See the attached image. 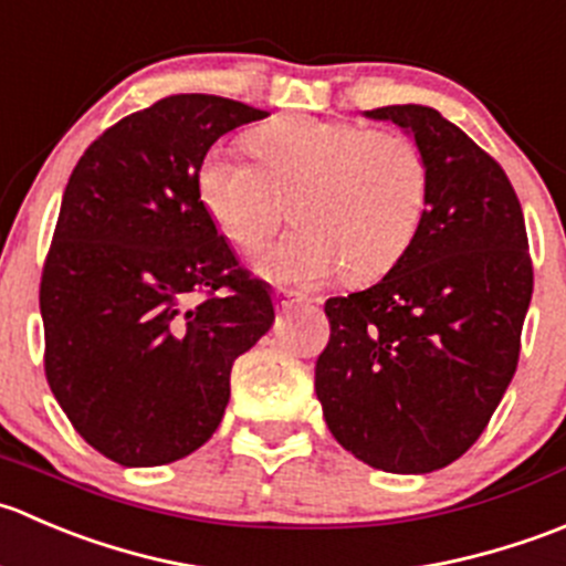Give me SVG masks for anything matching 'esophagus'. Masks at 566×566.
I'll return each instance as SVG.
<instances>
[{"label":"esophagus","mask_w":566,"mask_h":566,"mask_svg":"<svg viewBox=\"0 0 566 566\" xmlns=\"http://www.w3.org/2000/svg\"><path fill=\"white\" fill-rule=\"evenodd\" d=\"M275 300H277V305L281 307H291V305H302V296H296V294H291V291H275Z\"/></svg>","instance_id":"34e87169"}]
</instances>
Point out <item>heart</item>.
<instances>
[{"mask_svg":"<svg viewBox=\"0 0 566 566\" xmlns=\"http://www.w3.org/2000/svg\"><path fill=\"white\" fill-rule=\"evenodd\" d=\"M255 161L211 148L200 198L222 237L255 255L289 217L294 231L266 255L275 281L316 285L338 270L352 283L388 272L416 239L429 165L405 132L352 120L283 117L248 139Z\"/></svg>","mask_w":566,"mask_h":566,"instance_id":"1","label":"heart"}]
</instances>
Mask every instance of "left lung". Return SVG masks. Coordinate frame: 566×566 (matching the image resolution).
<instances>
[{"mask_svg":"<svg viewBox=\"0 0 566 566\" xmlns=\"http://www.w3.org/2000/svg\"><path fill=\"white\" fill-rule=\"evenodd\" d=\"M421 145L429 200L377 285L329 296L316 396L333 438L385 473L460 460L501 405L534 291L523 209L503 167L438 109L366 112Z\"/></svg>","mask_w":566,"mask_h":566,"instance_id":"obj_1","label":"left lung"}]
</instances>
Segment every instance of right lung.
<instances>
[{"instance_id": "add662e5", "label": "right lung", "mask_w": 566, "mask_h": 566, "mask_svg": "<svg viewBox=\"0 0 566 566\" xmlns=\"http://www.w3.org/2000/svg\"><path fill=\"white\" fill-rule=\"evenodd\" d=\"M242 101L167 95L106 128L76 161L43 261V368L106 460L167 465L220 427L231 368L275 322L200 200V165Z\"/></svg>"}]
</instances>
